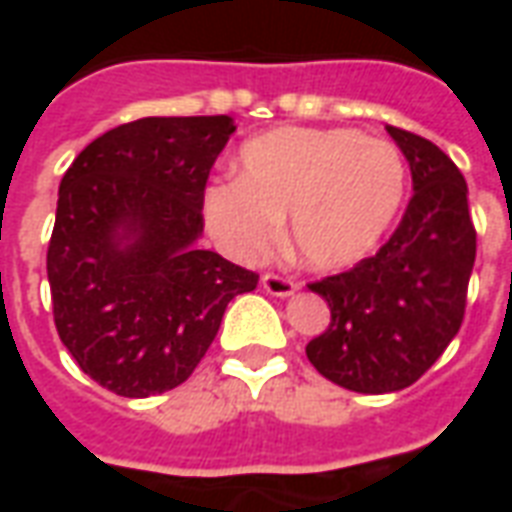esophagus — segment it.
I'll return each mask as SVG.
<instances>
[{"mask_svg": "<svg viewBox=\"0 0 512 512\" xmlns=\"http://www.w3.org/2000/svg\"><path fill=\"white\" fill-rule=\"evenodd\" d=\"M260 285H263V290L266 293H271V296H293L296 290H299V285L293 282L290 277H282V274H263V279H260Z\"/></svg>", "mask_w": 512, "mask_h": 512, "instance_id": "1", "label": "esophagus"}]
</instances>
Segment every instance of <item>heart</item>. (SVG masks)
<instances>
[{
    "instance_id": "heart-1",
    "label": "heart",
    "mask_w": 512,
    "mask_h": 512,
    "mask_svg": "<svg viewBox=\"0 0 512 512\" xmlns=\"http://www.w3.org/2000/svg\"><path fill=\"white\" fill-rule=\"evenodd\" d=\"M400 150L354 128H277L238 153V178L202 194L211 235L238 260L271 252L290 216V246L304 266L343 271L378 249L403 208Z\"/></svg>"
}]
</instances>
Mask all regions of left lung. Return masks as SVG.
<instances>
[{
	"mask_svg": "<svg viewBox=\"0 0 512 512\" xmlns=\"http://www.w3.org/2000/svg\"><path fill=\"white\" fill-rule=\"evenodd\" d=\"M411 169L403 219L373 257L312 282L332 323L307 343L312 367L362 395L406 389L458 334L477 255L466 180L425 136L386 126Z\"/></svg>",
	"mask_w": 512,
	"mask_h": 512,
	"instance_id": "1",
	"label": "left lung"
}]
</instances>
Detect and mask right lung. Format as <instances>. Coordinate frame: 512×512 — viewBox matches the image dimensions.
Masks as SVG:
<instances>
[{
    "instance_id": "right-lung-1",
    "label": "right lung",
    "mask_w": 512,
    "mask_h": 512,
    "mask_svg": "<svg viewBox=\"0 0 512 512\" xmlns=\"http://www.w3.org/2000/svg\"><path fill=\"white\" fill-rule=\"evenodd\" d=\"M233 117H142L62 175L49 241L54 326L76 365L123 397L194 373L227 304L257 274L200 249L202 194Z\"/></svg>"
}]
</instances>
